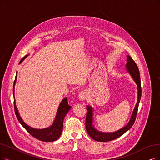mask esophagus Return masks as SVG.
I'll use <instances>...</instances> for the list:
<instances>
[{
  "label": "esophagus",
  "instance_id": "esophagus-1",
  "mask_svg": "<svg viewBox=\"0 0 160 160\" xmlns=\"http://www.w3.org/2000/svg\"><path fill=\"white\" fill-rule=\"evenodd\" d=\"M86 97H87V92L85 91H81L79 94L78 98L80 100H84L86 98Z\"/></svg>",
  "mask_w": 160,
  "mask_h": 160
}]
</instances>
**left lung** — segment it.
Returning a JSON list of instances; mask_svg holds the SVG:
<instances>
[{"mask_svg":"<svg viewBox=\"0 0 160 160\" xmlns=\"http://www.w3.org/2000/svg\"><path fill=\"white\" fill-rule=\"evenodd\" d=\"M127 69L128 72L132 75L133 79L135 80V82L137 85V89H138V100L136 104L135 109L133 110L132 114L131 116V119L129 121V123L127 124L123 128L121 129L120 130L111 133H106V132H101L96 130L92 125V109L91 106H87V116H86V121H85V127L87 133L88 135L90 136L93 140L99 142H108L111 141L116 138H119L121 135L129 130L132 126L135 123L137 114L138 112V105L140 103V98H141V94H142V90H141V83H140V73L139 69L137 65L135 62L134 61L130 56H127Z\"/></svg>","mask_w":160,"mask_h":160,"instance_id":"1","label":"left lung"}]
</instances>
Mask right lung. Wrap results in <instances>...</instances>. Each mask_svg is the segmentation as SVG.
<instances>
[{
  "instance_id": "right-lung-1",
  "label": "right lung",
  "mask_w": 160,
  "mask_h": 160,
  "mask_svg": "<svg viewBox=\"0 0 160 160\" xmlns=\"http://www.w3.org/2000/svg\"><path fill=\"white\" fill-rule=\"evenodd\" d=\"M27 56L28 55L23 57V58L21 60L20 62L23 61ZM16 76L14 82L13 94L14 93V85L16 82ZM14 105L15 113L16 115V117L18 120L19 121V122L21 123V125L25 129H26V131L30 134L31 135L43 142H52V141H54V140H56L60 137L61 133L62 132V129H63V119H64L66 114L70 110V108H72L68 104L67 98L63 99V100L61 102V103L59 106L58 110V112H57L56 116L53 124L47 129H35L33 128H31V127L27 125L22 119L17 110V107L15 103V98L14 100Z\"/></svg>"
}]
</instances>
